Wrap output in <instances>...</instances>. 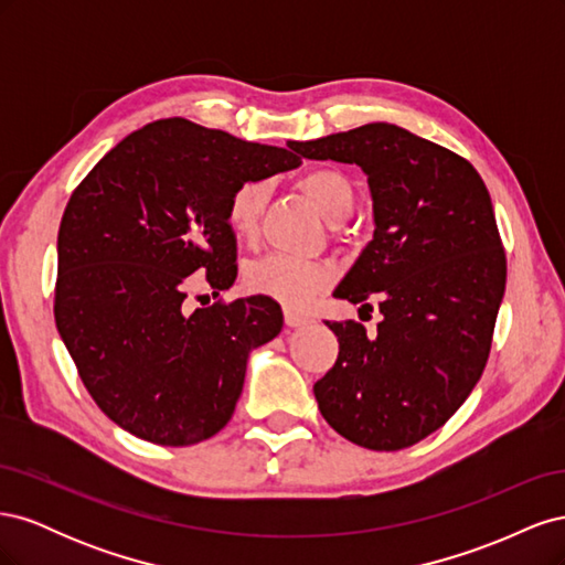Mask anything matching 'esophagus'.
Here are the masks:
<instances>
[{
	"mask_svg": "<svg viewBox=\"0 0 565 565\" xmlns=\"http://www.w3.org/2000/svg\"><path fill=\"white\" fill-rule=\"evenodd\" d=\"M285 322H287V328H303V324L311 322V318L299 313V311L287 309V311H285Z\"/></svg>",
	"mask_w": 565,
	"mask_h": 565,
	"instance_id": "1",
	"label": "esophagus"
}]
</instances>
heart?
I'll return each mask as SVG.
<instances>
[{"label": "heart", "mask_w": 565, "mask_h": 565, "mask_svg": "<svg viewBox=\"0 0 565 565\" xmlns=\"http://www.w3.org/2000/svg\"><path fill=\"white\" fill-rule=\"evenodd\" d=\"M299 191L313 200L320 214L332 226L353 214L355 188L347 174L332 167H313L297 179ZM268 198L266 181L249 179L237 183L226 202V224L237 241L252 243L262 228V216ZM332 280V270L297 259L289 254H268L245 268V287L252 295L270 297L285 306H303Z\"/></svg>", "instance_id": "heart-1"}]
</instances>
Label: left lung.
Instances as JSON below:
<instances>
[{"mask_svg":"<svg viewBox=\"0 0 565 565\" xmlns=\"http://www.w3.org/2000/svg\"><path fill=\"white\" fill-rule=\"evenodd\" d=\"M309 160L367 174L374 237L337 299L380 301L377 330L324 322L339 339L316 382L322 417L367 450H403L434 434L486 370L507 285V256L490 193L471 162L396 125L372 122L295 141Z\"/></svg>","mask_w":565,"mask_h":565,"instance_id":"1","label":"left lung"}]
</instances>
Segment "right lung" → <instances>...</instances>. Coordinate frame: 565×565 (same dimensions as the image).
<instances>
[{
	"instance_id": "right-lung-1",
	"label": "right lung",
	"mask_w": 565,
	"mask_h": 565,
	"mask_svg": "<svg viewBox=\"0 0 565 565\" xmlns=\"http://www.w3.org/2000/svg\"><path fill=\"white\" fill-rule=\"evenodd\" d=\"M301 164L287 148L169 117L129 134L75 188L58 228L54 318L94 403L158 446L218 434L249 351L282 330L270 297L188 311L191 273L218 295L237 276L233 188Z\"/></svg>"
}]
</instances>
